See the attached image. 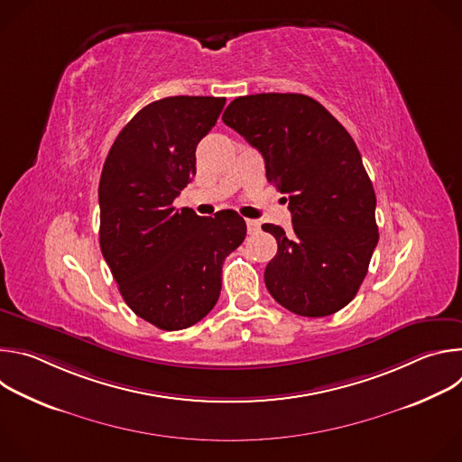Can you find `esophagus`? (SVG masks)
Listing matches in <instances>:
<instances>
[{
	"label": "esophagus",
	"mask_w": 462,
	"mask_h": 462,
	"mask_svg": "<svg viewBox=\"0 0 462 462\" xmlns=\"http://www.w3.org/2000/svg\"><path fill=\"white\" fill-rule=\"evenodd\" d=\"M246 230H248V234L257 232V230H259V221H255V219H246Z\"/></svg>",
	"instance_id": "esophagus-1"
}]
</instances>
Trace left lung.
Masks as SVG:
<instances>
[{
    "mask_svg": "<svg viewBox=\"0 0 462 462\" xmlns=\"http://www.w3.org/2000/svg\"><path fill=\"white\" fill-rule=\"evenodd\" d=\"M223 122L263 155L292 214L289 234L261 226L278 241L265 269L269 292L300 316L338 312L356 296L378 243L376 197L353 137L300 93L239 97Z\"/></svg>",
    "mask_w": 462,
    "mask_h": 462,
    "instance_id": "8db88e82",
    "label": "left lung"
}]
</instances>
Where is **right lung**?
Returning <instances> with one entry per match:
<instances>
[{
    "label": "right lung",
    "mask_w": 462,
    "mask_h": 462,
    "mask_svg": "<svg viewBox=\"0 0 462 462\" xmlns=\"http://www.w3.org/2000/svg\"><path fill=\"white\" fill-rule=\"evenodd\" d=\"M225 102L168 97L148 104L124 125L102 168V255L127 307L162 331L191 327L214 309L223 261L246 236L234 210L199 217L173 207Z\"/></svg>",
    "instance_id": "right-lung-1"
}]
</instances>
